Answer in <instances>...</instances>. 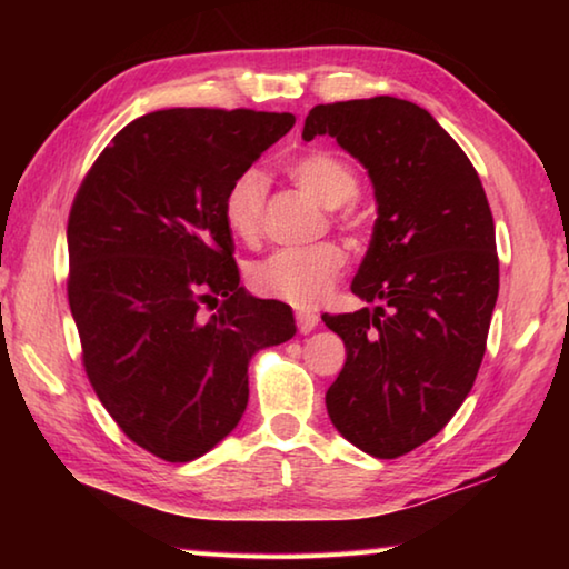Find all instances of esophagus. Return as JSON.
Masks as SVG:
<instances>
[{"instance_id":"34e87169","label":"esophagus","mask_w":569,"mask_h":569,"mask_svg":"<svg viewBox=\"0 0 569 569\" xmlns=\"http://www.w3.org/2000/svg\"><path fill=\"white\" fill-rule=\"evenodd\" d=\"M296 323H298V331H301V333L313 331L316 326H319V313H316V311H296Z\"/></svg>"}]
</instances>
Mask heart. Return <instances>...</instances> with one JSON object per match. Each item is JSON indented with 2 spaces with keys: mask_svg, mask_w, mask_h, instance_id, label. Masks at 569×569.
Here are the masks:
<instances>
[{
  "mask_svg": "<svg viewBox=\"0 0 569 569\" xmlns=\"http://www.w3.org/2000/svg\"><path fill=\"white\" fill-rule=\"evenodd\" d=\"M286 170L296 186L326 210L341 208L359 196V176L349 162L333 152H303L288 162ZM266 188V176L258 168H248L230 180L223 198V218L240 243L253 246L261 238ZM343 266L346 253L336 243L281 248L250 263L248 286L258 296L308 308L331 291Z\"/></svg>",
  "mask_w": 569,
  "mask_h": 569,
  "instance_id": "1",
  "label": "heart"
}]
</instances>
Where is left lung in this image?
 <instances>
[{"mask_svg":"<svg viewBox=\"0 0 569 569\" xmlns=\"http://www.w3.org/2000/svg\"><path fill=\"white\" fill-rule=\"evenodd\" d=\"M316 134L361 162L377 198L351 283L377 306L321 316L346 346L326 409L353 447L393 459L439 435L475 387L499 293L492 210L465 150L409 100L316 104L303 140Z\"/></svg>","mask_w":569,"mask_h":569,"instance_id":"8db88e82","label":"left lung"}]
</instances>
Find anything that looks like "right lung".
Segmentation results:
<instances>
[{
	"mask_svg": "<svg viewBox=\"0 0 569 569\" xmlns=\"http://www.w3.org/2000/svg\"><path fill=\"white\" fill-rule=\"evenodd\" d=\"M291 112L172 108L114 134L67 223V298L102 407L134 445L192 461L238 427L248 361L293 311L240 286L223 198ZM213 310L208 317L204 308Z\"/></svg>",
	"mask_w": 569,
	"mask_h": 569,
	"instance_id": "add662e5",
	"label": "right lung"
}]
</instances>
